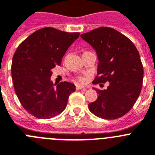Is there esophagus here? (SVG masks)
Segmentation results:
<instances>
[{
	"instance_id": "obj_1",
	"label": "esophagus",
	"mask_w": 155,
	"mask_h": 155,
	"mask_svg": "<svg viewBox=\"0 0 155 155\" xmlns=\"http://www.w3.org/2000/svg\"><path fill=\"white\" fill-rule=\"evenodd\" d=\"M76 90H77V91H79V90H81V89H83L84 91H85V90H86L85 87H83V86H81V85H76Z\"/></svg>"
}]
</instances>
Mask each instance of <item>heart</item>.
Instances as JSON below:
<instances>
[{
	"mask_svg": "<svg viewBox=\"0 0 155 155\" xmlns=\"http://www.w3.org/2000/svg\"><path fill=\"white\" fill-rule=\"evenodd\" d=\"M77 80L79 82H80V83H84L86 79H85V78L83 77V76H79V77H78Z\"/></svg>",
	"mask_w": 155,
	"mask_h": 155,
	"instance_id": "obj_1",
	"label": "heart"
}]
</instances>
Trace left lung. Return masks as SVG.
Listing matches in <instances>:
<instances>
[{
	"instance_id": "obj_1",
	"label": "left lung",
	"mask_w": 155,
	"mask_h": 155,
	"mask_svg": "<svg viewBox=\"0 0 155 155\" xmlns=\"http://www.w3.org/2000/svg\"><path fill=\"white\" fill-rule=\"evenodd\" d=\"M80 37L95 50L97 75L93 83L109 82L106 90L97 91L89 109L99 118L116 119L126 115L139 97L143 68L137 48L129 38L110 27H100Z\"/></svg>"
}]
</instances>
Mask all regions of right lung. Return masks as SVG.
<instances>
[{
  "instance_id": "right-lung-1",
  "label": "right lung",
  "mask_w": 155,
  "mask_h": 155,
  "mask_svg": "<svg viewBox=\"0 0 155 155\" xmlns=\"http://www.w3.org/2000/svg\"><path fill=\"white\" fill-rule=\"evenodd\" d=\"M79 34L43 28L29 36L15 52L12 64L15 91L22 107L36 118L48 119L59 115L76 91V86L68 82L54 87L51 76L52 68L61 64Z\"/></svg>"
}]
</instances>
